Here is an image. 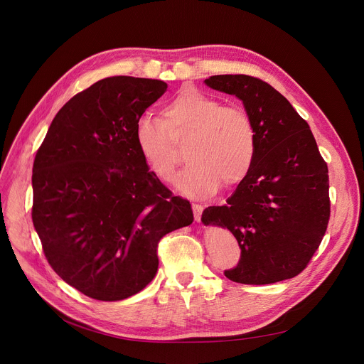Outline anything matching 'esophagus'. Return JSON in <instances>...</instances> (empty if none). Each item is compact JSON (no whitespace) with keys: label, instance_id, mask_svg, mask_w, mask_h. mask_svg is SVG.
<instances>
[{"label":"esophagus","instance_id":"esophagus-1","mask_svg":"<svg viewBox=\"0 0 364 364\" xmlns=\"http://www.w3.org/2000/svg\"><path fill=\"white\" fill-rule=\"evenodd\" d=\"M191 208H193V212H194V220L199 222V220H200V218H202V213H203L205 206H203V205L193 203V205H191Z\"/></svg>","mask_w":364,"mask_h":364}]
</instances>
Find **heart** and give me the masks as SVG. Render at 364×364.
Masks as SVG:
<instances>
[{
  "label": "heart",
  "mask_w": 364,
  "mask_h": 364,
  "mask_svg": "<svg viewBox=\"0 0 364 364\" xmlns=\"http://www.w3.org/2000/svg\"><path fill=\"white\" fill-rule=\"evenodd\" d=\"M187 134L190 162L176 180L181 193L212 196L222 184L234 188L250 176L257 155V130L250 113L184 88L162 107L159 119L144 114L134 126L135 146L161 181H171L178 164L173 138Z\"/></svg>",
  "instance_id": "1"
}]
</instances>
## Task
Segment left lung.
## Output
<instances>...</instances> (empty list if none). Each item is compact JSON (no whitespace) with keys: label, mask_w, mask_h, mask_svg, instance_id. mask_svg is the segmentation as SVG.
Masks as SVG:
<instances>
[{"label":"left lung","mask_w":364,"mask_h":364,"mask_svg":"<svg viewBox=\"0 0 364 364\" xmlns=\"http://www.w3.org/2000/svg\"><path fill=\"white\" fill-rule=\"evenodd\" d=\"M205 82L242 100L257 130L250 176L223 206H209L205 225L228 228L241 258L225 276L270 284L302 273L329 220V180L309 124L277 90L251 75H213Z\"/></svg>","instance_id":"1"}]
</instances>
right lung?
I'll return each instance as SVG.
<instances>
[{"label":"right lung","mask_w":364,"mask_h":364,"mask_svg":"<svg viewBox=\"0 0 364 364\" xmlns=\"http://www.w3.org/2000/svg\"><path fill=\"white\" fill-rule=\"evenodd\" d=\"M167 90L161 80L110 77L75 94L33 162L31 219L55 273L97 301L141 291L158 244L193 222L134 142L135 122Z\"/></svg>","instance_id":"obj_1"}]
</instances>
